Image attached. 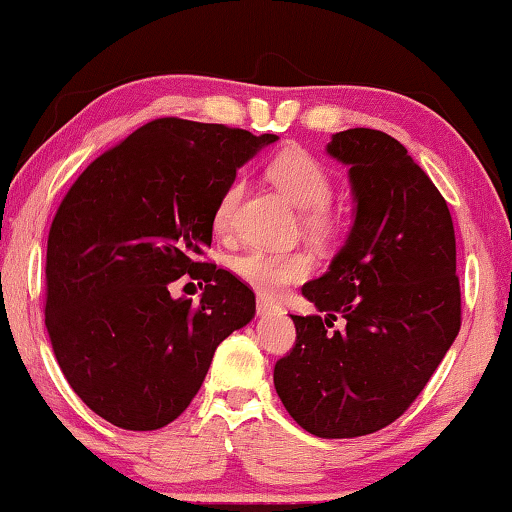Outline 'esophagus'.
I'll use <instances>...</instances> for the list:
<instances>
[{
    "instance_id": "1",
    "label": "esophagus",
    "mask_w": 512,
    "mask_h": 512,
    "mask_svg": "<svg viewBox=\"0 0 512 512\" xmlns=\"http://www.w3.org/2000/svg\"><path fill=\"white\" fill-rule=\"evenodd\" d=\"M275 310H278V305H275L271 298L257 296V314H271Z\"/></svg>"
}]
</instances>
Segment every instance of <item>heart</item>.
<instances>
[{"label":"heart","instance_id":"1","mask_svg":"<svg viewBox=\"0 0 512 512\" xmlns=\"http://www.w3.org/2000/svg\"><path fill=\"white\" fill-rule=\"evenodd\" d=\"M269 177L291 205L303 209L300 221L307 232L323 239L337 230L339 218L330 207L335 182H332L330 170L319 159L300 148H287L271 159ZM241 191V180H232L218 196L214 207V227L218 232H225L230 227ZM232 271L257 291L278 294L280 289L303 280L312 271V257L303 250L253 248L232 259Z\"/></svg>","mask_w":512,"mask_h":512}]
</instances>
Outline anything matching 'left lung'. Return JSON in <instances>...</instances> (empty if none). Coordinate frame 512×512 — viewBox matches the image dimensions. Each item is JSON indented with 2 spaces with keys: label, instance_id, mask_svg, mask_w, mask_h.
<instances>
[{
  "label": "left lung",
  "instance_id": "obj_1",
  "mask_svg": "<svg viewBox=\"0 0 512 512\" xmlns=\"http://www.w3.org/2000/svg\"><path fill=\"white\" fill-rule=\"evenodd\" d=\"M328 152L351 166L358 212L328 273L303 287L326 316L291 314L296 344L273 383L300 428L342 440L399 419L462 321L456 232L431 177L378 129L339 132ZM337 318L345 328L332 331Z\"/></svg>",
  "mask_w": 512,
  "mask_h": 512
}]
</instances>
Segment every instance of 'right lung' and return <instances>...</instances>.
Listing matches in <instances>:
<instances>
[{"mask_svg": "<svg viewBox=\"0 0 512 512\" xmlns=\"http://www.w3.org/2000/svg\"><path fill=\"white\" fill-rule=\"evenodd\" d=\"M273 141L157 118L61 200L47 237V335L75 394L113 426L157 431L180 417L216 346L255 316L253 289L202 257L218 196ZM182 274L206 285L200 304L169 296Z\"/></svg>", "mask_w": 512, "mask_h": 512, "instance_id": "1", "label": "right lung"}]
</instances>
